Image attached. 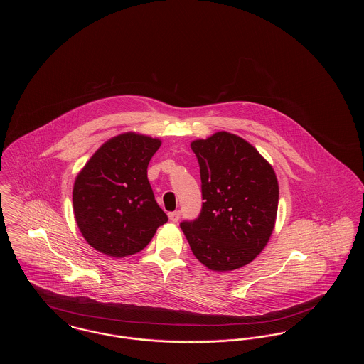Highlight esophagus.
Segmentation results:
<instances>
[{"mask_svg": "<svg viewBox=\"0 0 364 364\" xmlns=\"http://www.w3.org/2000/svg\"><path fill=\"white\" fill-rule=\"evenodd\" d=\"M169 220H171L172 223H177V221L180 220V211H172V213H169Z\"/></svg>", "mask_w": 364, "mask_h": 364, "instance_id": "obj_1", "label": "esophagus"}]
</instances>
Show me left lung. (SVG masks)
Listing matches in <instances>:
<instances>
[{"mask_svg":"<svg viewBox=\"0 0 364 364\" xmlns=\"http://www.w3.org/2000/svg\"><path fill=\"white\" fill-rule=\"evenodd\" d=\"M200 168L202 211L180 226L196 259L214 272L240 269L266 247L276 224L278 181L272 165L225 131L191 143Z\"/></svg>","mask_w":364,"mask_h":364,"instance_id":"obj_1","label":"left lung"}]
</instances>
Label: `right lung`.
I'll use <instances>...</instances> for the list:
<instances>
[{
  "label": "right lung",
  "mask_w": 364,
  "mask_h": 364,
  "mask_svg": "<svg viewBox=\"0 0 364 364\" xmlns=\"http://www.w3.org/2000/svg\"><path fill=\"white\" fill-rule=\"evenodd\" d=\"M159 146V139L122 134L104 143L77 174L73 213L83 237L97 251L113 258L136 254L168 221L147 178Z\"/></svg>",
  "instance_id": "right-lung-1"
}]
</instances>
